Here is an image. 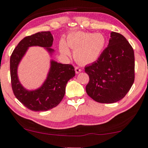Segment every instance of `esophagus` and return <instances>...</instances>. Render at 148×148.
<instances>
[{"label":"esophagus","mask_w":148,"mask_h":148,"mask_svg":"<svg viewBox=\"0 0 148 148\" xmlns=\"http://www.w3.org/2000/svg\"><path fill=\"white\" fill-rule=\"evenodd\" d=\"M75 71L77 74H79V72H81L82 71V69H81V67H79V66H75Z\"/></svg>","instance_id":"obj_1"}]
</instances>
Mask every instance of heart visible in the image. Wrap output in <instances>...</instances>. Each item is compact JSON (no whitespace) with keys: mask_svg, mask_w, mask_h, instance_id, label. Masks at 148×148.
<instances>
[{"mask_svg":"<svg viewBox=\"0 0 148 148\" xmlns=\"http://www.w3.org/2000/svg\"><path fill=\"white\" fill-rule=\"evenodd\" d=\"M106 39L101 34L77 32L66 37V41L62 40L60 49L66 56L70 54L69 48L74 50L75 60L81 64L93 62L101 55L105 48Z\"/></svg>","mask_w":148,"mask_h":148,"instance_id":"heart-1","label":"heart"}]
</instances>
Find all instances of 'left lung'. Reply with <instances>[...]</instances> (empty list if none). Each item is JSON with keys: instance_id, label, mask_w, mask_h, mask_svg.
<instances>
[{"instance_id": "1", "label": "left lung", "mask_w": 148, "mask_h": 148, "mask_svg": "<svg viewBox=\"0 0 148 148\" xmlns=\"http://www.w3.org/2000/svg\"><path fill=\"white\" fill-rule=\"evenodd\" d=\"M108 46L98 59L85 66L89 76L88 95L100 103H114L124 98L135 79L132 46L123 35L112 32Z\"/></svg>"}]
</instances>
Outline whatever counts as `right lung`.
I'll return each instance as SVG.
<instances>
[{
    "label": "right lung",
    "instance_id": "1",
    "mask_svg": "<svg viewBox=\"0 0 148 148\" xmlns=\"http://www.w3.org/2000/svg\"><path fill=\"white\" fill-rule=\"evenodd\" d=\"M53 37L50 32H41L24 38L12 52L10 60L11 85L14 95L22 105L30 110L36 112L47 111L56 108L64 98L66 83L75 76L74 67L71 64H65L51 62V66L48 78L40 88L29 91L22 87L17 77V66L27 48L30 46L50 48Z\"/></svg>",
    "mask_w": 148,
    "mask_h": 148
}]
</instances>
